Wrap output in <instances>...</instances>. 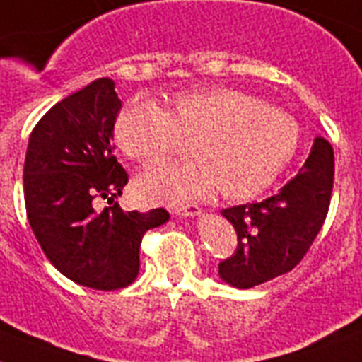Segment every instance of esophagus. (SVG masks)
I'll return each mask as SVG.
<instances>
[{"instance_id":"1","label":"esophagus","mask_w":362,"mask_h":362,"mask_svg":"<svg viewBox=\"0 0 362 362\" xmlns=\"http://www.w3.org/2000/svg\"><path fill=\"white\" fill-rule=\"evenodd\" d=\"M173 214L176 217H182V218H187V217H197L200 215V208L195 204H187V206H178V208L173 209Z\"/></svg>"}]
</instances>
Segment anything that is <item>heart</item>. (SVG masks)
<instances>
[{
    "label": "heart",
    "instance_id": "heart-1",
    "mask_svg": "<svg viewBox=\"0 0 362 362\" xmlns=\"http://www.w3.org/2000/svg\"><path fill=\"white\" fill-rule=\"evenodd\" d=\"M127 156L153 165L171 156L182 138L193 139L195 162L156 167L139 176L138 193L148 202H182L217 193L226 200L252 199L281 175L298 148V127L235 88H202L176 93L169 110L132 99L114 124Z\"/></svg>",
    "mask_w": 362,
    "mask_h": 362
}]
</instances>
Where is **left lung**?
Returning a JSON list of instances; mask_svg holds the SVG:
<instances>
[{
    "label": "left lung",
    "mask_w": 362,
    "mask_h": 362,
    "mask_svg": "<svg viewBox=\"0 0 362 362\" xmlns=\"http://www.w3.org/2000/svg\"><path fill=\"white\" fill-rule=\"evenodd\" d=\"M333 173V148L317 138L298 175L274 197L221 211L238 233V250L218 263L224 284L250 289L298 265L327 215Z\"/></svg>",
    "instance_id": "1"
}]
</instances>
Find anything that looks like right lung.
I'll use <instances>...</instances> for the list:
<instances>
[{
	"instance_id": "1",
	"label": "right lung",
	"mask_w": 362,
	"mask_h": 362,
	"mask_svg": "<svg viewBox=\"0 0 362 362\" xmlns=\"http://www.w3.org/2000/svg\"><path fill=\"white\" fill-rule=\"evenodd\" d=\"M119 108L108 77L71 93L38 121L23 165L27 218L45 257L66 278L97 291L132 284L144 233L169 221L163 208L139 214L115 202L129 180L112 144ZM99 198L112 206L97 212Z\"/></svg>"
}]
</instances>
